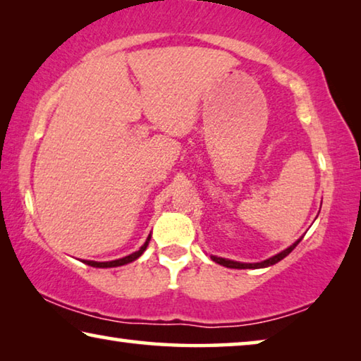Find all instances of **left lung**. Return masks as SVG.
<instances>
[{"instance_id": "8db88e82", "label": "left lung", "mask_w": 361, "mask_h": 361, "mask_svg": "<svg viewBox=\"0 0 361 361\" xmlns=\"http://www.w3.org/2000/svg\"><path fill=\"white\" fill-rule=\"evenodd\" d=\"M299 240H301V239H299ZM299 240H296L288 248H285L283 252L274 255V256H271V258H267V259L261 261V262H240V261H232V259L219 258V256H213V255L210 256V258L215 261V262H218V264H221L224 267H231V269H262V267H269V266H272V264H277L279 261H282L285 256H288L293 252V250H295V247L298 245Z\"/></svg>"}]
</instances>
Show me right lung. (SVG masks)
I'll list each match as a JSON object with an SVG mask.
<instances>
[{"mask_svg": "<svg viewBox=\"0 0 361 361\" xmlns=\"http://www.w3.org/2000/svg\"><path fill=\"white\" fill-rule=\"evenodd\" d=\"M149 240H151V234H149L148 237H146V242L143 243L142 247H140V248L137 250V252H133V253H132V255H129V256H124V258L113 259V261H103V262H100V261H87V259H85L84 262H85V264L92 266V267H102V269H106V267H118V266L129 264V262L138 259L140 256H142V255L145 253V250H146V247H148Z\"/></svg>", "mask_w": 361, "mask_h": 361, "instance_id": "right-lung-1", "label": "right lung"}]
</instances>
